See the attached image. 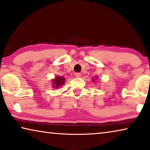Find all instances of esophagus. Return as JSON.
I'll return each instance as SVG.
<instances>
[{"label":"esophagus","instance_id":"1","mask_svg":"<svg viewBox=\"0 0 150 150\" xmlns=\"http://www.w3.org/2000/svg\"><path fill=\"white\" fill-rule=\"evenodd\" d=\"M75 76L77 77H81V73H75Z\"/></svg>","mask_w":150,"mask_h":150}]
</instances>
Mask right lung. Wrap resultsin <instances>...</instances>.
<instances>
[{"label": "right lung", "mask_w": 150, "mask_h": 150, "mask_svg": "<svg viewBox=\"0 0 150 150\" xmlns=\"http://www.w3.org/2000/svg\"><path fill=\"white\" fill-rule=\"evenodd\" d=\"M65 83V78L61 77H56L55 79L53 80V87L58 88V87L61 86Z\"/></svg>", "instance_id": "right-lung-1"}]
</instances>
